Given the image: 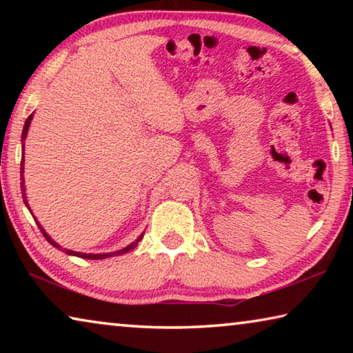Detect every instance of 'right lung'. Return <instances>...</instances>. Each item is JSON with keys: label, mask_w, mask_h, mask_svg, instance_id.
Segmentation results:
<instances>
[{"label": "right lung", "mask_w": 353, "mask_h": 353, "mask_svg": "<svg viewBox=\"0 0 353 353\" xmlns=\"http://www.w3.org/2000/svg\"><path fill=\"white\" fill-rule=\"evenodd\" d=\"M32 113L31 115H29L28 118H26V121H25V126H23V134H21V165H20V172H21V194H23V201H25V204H26V207L29 208V205H28V199H26V194H25V177H23V172H25V139H26V135H28V129H29V126H31V121H32ZM32 213V212H31ZM35 219V218H34ZM35 223H37V225H39V229H40V232L41 234H43V236L46 238V241L51 244V246H54V248H57V249H61V250H63L65 254H68V255H76V256H81V259H88V260H101V259H107V256H113V255H123V254H126V252H129V250H132L137 244H139V241L141 240L143 238V235H145V232H143V234L137 238V240L134 241V243H130L129 246H126L124 249H119V250H117V252H110V254H82V252H74V250H70V249H65V248H61L59 246V244L54 241V240H51V236L46 234V232L43 230V227H41L40 224H39V221H35Z\"/></svg>", "instance_id": "add662e5"}]
</instances>
